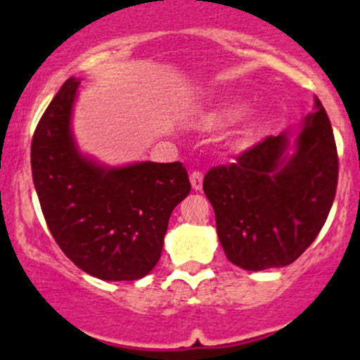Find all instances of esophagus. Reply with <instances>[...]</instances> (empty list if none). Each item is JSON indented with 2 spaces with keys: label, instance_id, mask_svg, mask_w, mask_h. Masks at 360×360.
I'll use <instances>...</instances> for the list:
<instances>
[{
  "label": "esophagus",
  "instance_id": "esophagus-1",
  "mask_svg": "<svg viewBox=\"0 0 360 360\" xmlns=\"http://www.w3.org/2000/svg\"><path fill=\"white\" fill-rule=\"evenodd\" d=\"M190 181H191V186H193V190H200L202 183H203V174L200 172V170H193V172L190 174Z\"/></svg>",
  "mask_w": 360,
  "mask_h": 360
}]
</instances>
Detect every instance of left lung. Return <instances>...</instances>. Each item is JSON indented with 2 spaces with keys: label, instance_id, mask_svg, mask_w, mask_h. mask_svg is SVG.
I'll return each instance as SVG.
<instances>
[{
  "label": "left lung",
  "instance_id": "left-lung-1",
  "mask_svg": "<svg viewBox=\"0 0 360 360\" xmlns=\"http://www.w3.org/2000/svg\"><path fill=\"white\" fill-rule=\"evenodd\" d=\"M288 148L289 132L268 136L203 177L224 254L244 270L296 261L317 238L335 202L338 151L321 101L304 118L292 155Z\"/></svg>",
  "mask_w": 360,
  "mask_h": 360
}]
</instances>
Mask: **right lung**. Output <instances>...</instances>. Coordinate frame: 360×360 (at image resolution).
Returning a JSON list of instances; mask_svg holds the SVG:
<instances>
[{
    "label": "right lung",
    "mask_w": 360,
    "mask_h": 360,
    "mask_svg": "<svg viewBox=\"0 0 360 360\" xmlns=\"http://www.w3.org/2000/svg\"><path fill=\"white\" fill-rule=\"evenodd\" d=\"M69 78L39 118L31 143L32 183L46 226L69 259L101 281H137L158 263L169 217L191 190L181 162L106 169L78 153Z\"/></svg>",
    "instance_id": "1"
}]
</instances>
